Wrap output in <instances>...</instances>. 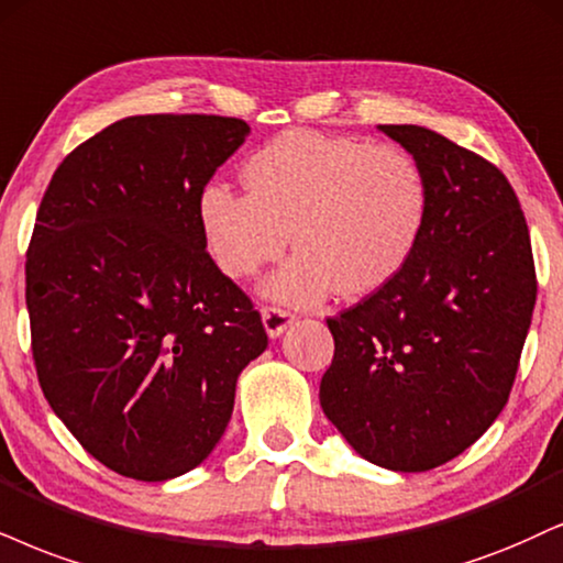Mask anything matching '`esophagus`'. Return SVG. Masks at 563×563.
Here are the masks:
<instances>
[{
  "label": "esophagus",
  "mask_w": 563,
  "mask_h": 563,
  "mask_svg": "<svg viewBox=\"0 0 563 563\" xmlns=\"http://www.w3.org/2000/svg\"><path fill=\"white\" fill-rule=\"evenodd\" d=\"M263 316V325H266L268 336H282L284 331H287V325L295 321V313H289V310L284 308H276V305H266V308L261 310Z\"/></svg>",
  "instance_id": "1"
}]
</instances>
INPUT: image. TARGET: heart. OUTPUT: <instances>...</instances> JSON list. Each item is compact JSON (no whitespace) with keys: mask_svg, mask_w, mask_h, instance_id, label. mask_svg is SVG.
<instances>
[{"mask_svg":"<svg viewBox=\"0 0 563 563\" xmlns=\"http://www.w3.org/2000/svg\"><path fill=\"white\" fill-rule=\"evenodd\" d=\"M247 196L206 187L198 203L208 253L229 279H245L284 253H300L266 282L276 300L308 305L336 287L363 297L397 279L420 245L430 185L401 145L289 130L242 166Z\"/></svg>","mask_w":563,"mask_h":563,"instance_id":"1","label":"heart"}]
</instances>
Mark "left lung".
I'll use <instances>...</instances> for the list:
<instances>
[{
	"mask_svg": "<svg viewBox=\"0 0 563 563\" xmlns=\"http://www.w3.org/2000/svg\"><path fill=\"white\" fill-rule=\"evenodd\" d=\"M418 158L430 213L397 279L325 318L321 407L378 467L426 473L498 418L536 308L530 232L501 169L418 124H380Z\"/></svg>",
	"mask_w": 563,
	"mask_h": 563,
	"instance_id": "left-lung-1",
	"label": "left lung"
}]
</instances>
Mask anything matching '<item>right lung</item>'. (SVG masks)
Instances as JSON below:
<instances>
[{"instance_id":"right-lung-1","label":"right lung","mask_w":563,"mask_h":563,"mask_svg":"<svg viewBox=\"0 0 563 563\" xmlns=\"http://www.w3.org/2000/svg\"><path fill=\"white\" fill-rule=\"evenodd\" d=\"M247 133L238 117H128L67 154L38 206L25 305L41 391L90 456L133 481L198 467L242 367L268 346L198 219Z\"/></svg>"}]
</instances>
